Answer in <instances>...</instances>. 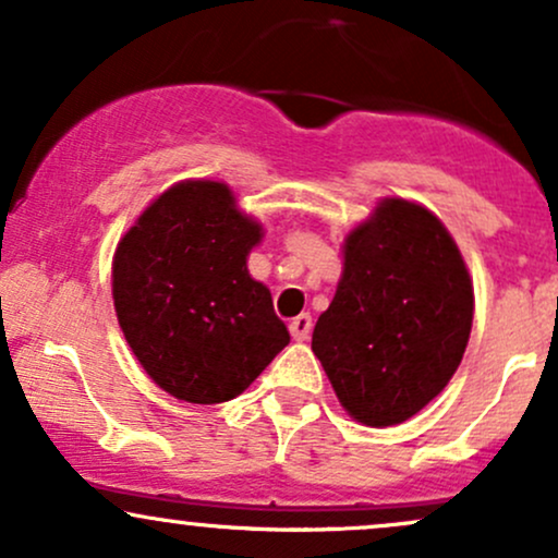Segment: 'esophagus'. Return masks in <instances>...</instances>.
Returning a JSON list of instances; mask_svg holds the SVG:
<instances>
[{"label":"esophagus","instance_id":"esophagus-1","mask_svg":"<svg viewBox=\"0 0 558 558\" xmlns=\"http://www.w3.org/2000/svg\"><path fill=\"white\" fill-rule=\"evenodd\" d=\"M288 330H291L293 341H306V338H310V332H312V315H310V312L293 317L291 323H288Z\"/></svg>","mask_w":558,"mask_h":558}]
</instances>
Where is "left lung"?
I'll return each mask as SVG.
<instances>
[{"label": "left lung", "mask_w": 558, "mask_h": 558, "mask_svg": "<svg viewBox=\"0 0 558 558\" xmlns=\"http://www.w3.org/2000/svg\"><path fill=\"white\" fill-rule=\"evenodd\" d=\"M472 315L470 270L444 222L388 196L343 239V272L312 351L351 417L401 425L457 373Z\"/></svg>", "instance_id": "left-lung-1"}]
</instances>
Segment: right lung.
<instances>
[{"label": "right lung", "mask_w": 558, "mask_h": 558, "mask_svg": "<svg viewBox=\"0 0 558 558\" xmlns=\"http://www.w3.org/2000/svg\"><path fill=\"white\" fill-rule=\"evenodd\" d=\"M262 235L230 185L202 178L162 191L118 241L120 330L146 375L175 399H235L291 341L270 288L246 267Z\"/></svg>", "instance_id": "right-lung-1"}]
</instances>
